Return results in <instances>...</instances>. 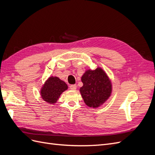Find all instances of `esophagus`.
Returning <instances> with one entry per match:
<instances>
[{
  "label": "esophagus",
  "mask_w": 155,
  "mask_h": 155,
  "mask_svg": "<svg viewBox=\"0 0 155 155\" xmlns=\"http://www.w3.org/2000/svg\"><path fill=\"white\" fill-rule=\"evenodd\" d=\"M70 88L71 89L72 91H76L77 88V86L76 85H71L70 86Z\"/></svg>",
  "instance_id": "34e87169"
}]
</instances>
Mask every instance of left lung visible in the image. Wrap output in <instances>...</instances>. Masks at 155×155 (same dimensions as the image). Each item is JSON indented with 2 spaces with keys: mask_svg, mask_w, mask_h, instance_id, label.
<instances>
[{
  "mask_svg": "<svg viewBox=\"0 0 155 155\" xmlns=\"http://www.w3.org/2000/svg\"><path fill=\"white\" fill-rule=\"evenodd\" d=\"M81 81L83 85L79 92L88 107L98 108L110 97L112 91V82L101 67L87 70L81 77Z\"/></svg>",
  "mask_w": 155,
  "mask_h": 155,
  "instance_id": "obj_1",
  "label": "left lung"
}]
</instances>
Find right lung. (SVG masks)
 Listing matches in <instances>:
<instances>
[{
	"mask_svg": "<svg viewBox=\"0 0 155 155\" xmlns=\"http://www.w3.org/2000/svg\"><path fill=\"white\" fill-rule=\"evenodd\" d=\"M68 89L64 81L56 76H50L42 86L40 94L45 101L50 104H54L58 101L61 94Z\"/></svg>",
	"mask_w": 155,
	"mask_h": 155,
	"instance_id": "obj_1",
	"label": "right lung"
}]
</instances>
